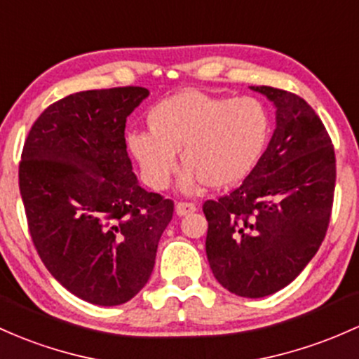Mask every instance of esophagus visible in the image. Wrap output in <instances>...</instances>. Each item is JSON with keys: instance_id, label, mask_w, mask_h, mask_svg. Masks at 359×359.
Listing matches in <instances>:
<instances>
[{"instance_id": "esophagus-1", "label": "esophagus", "mask_w": 359, "mask_h": 359, "mask_svg": "<svg viewBox=\"0 0 359 359\" xmlns=\"http://www.w3.org/2000/svg\"><path fill=\"white\" fill-rule=\"evenodd\" d=\"M198 208H196L194 203H187V201H180V203L175 204V211L179 216H186L194 212Z\"/></svg>"}]
</instances>
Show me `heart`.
<instances>
[{
    "instance_id": "heart-1",
    "label": "heart",
    "mask_w": 359,
    "mask_h": 359,
    "mask_svg": "<svg viewBox=\"0 0 359 359\" xmlns=\"http://www.w3.org/2000/svg\"><path fill=\"white\" fill-rule=\"evenodd\" d=\"M147 131L129 133L126 141L153 189H165L177 168L186 170L184 191L203 182L210 189L238 184L254 170L267 147L269 112L254 97L224 98L187 90L160 100L147 114Z\"/></svg>"
}]
</instances>
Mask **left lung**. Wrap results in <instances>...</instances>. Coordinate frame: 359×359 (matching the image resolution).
I'll return each instance as SVG.
<instances>
[{
	"instance_id": "obj_1",
	"label": "left lung",
	"mask_w": 359,
	"mask_h": 359,
	"mask_svg": "<svg viewBox=\"0 0 359 359\" xmlns=\"http://www.w3.org/2000/svg\"><path fill=\"white\" fill-rule=\"evenodd\" d=\"M250 88L276 105L274 135L242 186L203 211L215 278L230 293L262 298L288 286L317 254L332 212L336 153L302 97Z\"/></svg>"
}]
</instances>
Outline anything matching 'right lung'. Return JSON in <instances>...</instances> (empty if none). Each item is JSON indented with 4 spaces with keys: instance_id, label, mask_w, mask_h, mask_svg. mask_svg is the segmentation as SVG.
Wrapping results in <instances>:
<instances>
[{
    "instance_id": "obj_1",
    "label": "right lung",
    "mask_w": 359,
    "mask_h": 359,
    "mask_svg": "<svg viewBox=\"0 0 359 359\" xmlns=\"http://www.w3.org/2000/svg\"><path fill=\"white\" fill-rule=\"evenodd\" d=\"M143 86L86 90L34 122L18 167L30 237L50 274L100 306L131 300L148 283L173 201L137 184L126 121Z\"/></svg>"
}]
</instances>
